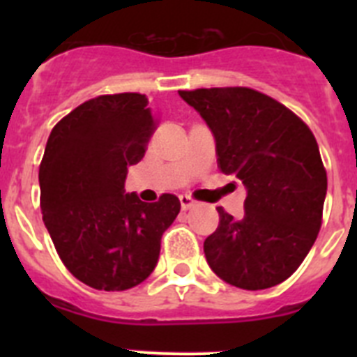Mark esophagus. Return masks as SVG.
Instances as JSON below:
<instances>
[{
	"label": "esophagus",
	"mask_w": 357,
	"mask_h": 357,
	"mask_svg": "<svg viewBox=\"0 0 357 357\" xmlns=\"http://www.w3.org/2000/svg\"><path fill=\"white\" fill-rule=\"evenodd\" d=\"M178 200H181L182 211H189L191 207H195V200L191 197H188V195H181V197H178Z\"/></svg>",
	"instance_id": "34e87169"
}]
</instances>
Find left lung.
I'll list each match as a JSON object with an SVG mask.
<instances>
[{
	"instance_id": "obj_1",
	"label": "left lung",
	"mask_w": 357,
	"mask_h": 357,
	"mask_svg": "<svg viewBox=\"0 0 357 357\" xmlns=\"http://www.w3.org/2000/svg\"><path fill=\"white\" fill-rule=\"evenodd\" d=\"M178 94L213 132L222 172L247 189L243 218L218 207L220 225L204 241L211 270L250 291L280 284L321 225L327 173L313 132L288 107L248 87Z\"/></svg>"
}]
</instances>
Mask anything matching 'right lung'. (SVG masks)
Instances as JSON below:
<instances>
[{"label":"right lung","mask_w":357,"mask_h":357,"mask_svg":"<svg viewBox=\"0 0 357 357\" xmlns=\"http://www.w3.org/2000/svg\"><path fill=\"white\" fill-rule=\"evenodd\" d=\"M155 128L148 98L105 94L56 123L39 168L40 211L56 252L84 284L125 291L157 266L160 238L181 213L175 195L146 204L125 191L128 166Z\"/></svg>","instance_id":"add662e5"}]
</instances>
